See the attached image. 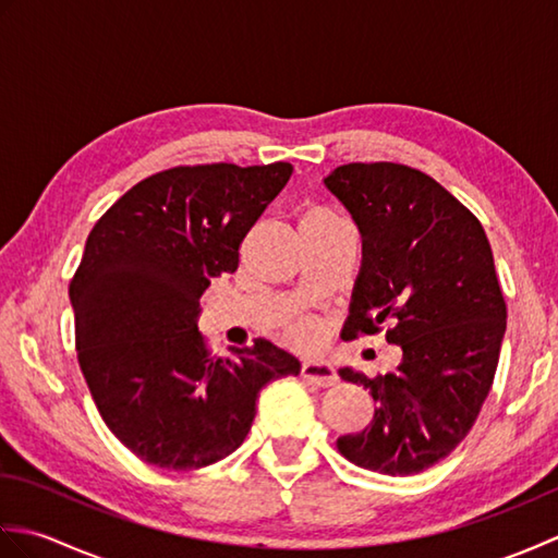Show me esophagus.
I'll return each mask as SVG.
<instances>
[{
	"label": "esophagus",
	"mask_w": 558,
	"mask_h": 558,
	"mask_svg": "<svg viewBox=\"0 0 558 558\" xmlns=\"http://www.w3.org/2000/svg\"><path fill=\"white\" fill-rule=\"evenodd\" d=\"M304 381L316 384L322 388H330L338 384V374L333 372V366L326 364V362H304L302 369H300Z\"/></svg>",
	"instance_id": "34e87169"
}]
</instances>
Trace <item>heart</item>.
I'll return each instance as SVG.
<instances>
[{"label":"heart","mask_w":558,"mask_h":558,"mask_svg":"<svg viewBox=\"0 0 558 558\" xmlns=\"http://www.w3.org/2000/svg\"><path fill=\"white\" fill-rule=\"evenodd\" d=\"M314 216H322V213H314ZM312 218V216H310ZM282 333L298 348H314L322 340V326H318L314 318H290V322L282 326Z\"/></svg>","instance_id":"obj_1"}]
</instances>
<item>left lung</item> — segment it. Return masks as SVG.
<instances>
[{"mask_svg":"<svg viewBox=\"0 0 558 558\" xmlns=\"http://www.w3.org/2000/svg\"><path fill=\"white\" fill-rule=\"evenodd\" d=\"M326 186L362 232V268L342 340L374 336L402 348L398 369L342 381L369 388L372 424L338 438L350 462L417 475L465 438L494 384L506 300L482 222L408 165L350 162Z\"/></svg>","mask_w":558,"mask_h":558,"instance_id":"8db88e82","label":"left lung"}]
</instances>
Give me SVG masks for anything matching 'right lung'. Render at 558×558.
Listing matches in <instances>:
<instances>
[{
  "label": "right lung",
  "mask_w": 558,
  "mask_h": 558,
  "mask_svg": "<svg viewBox=\"0 0 558 558\" xmlns=\"http://www.w3.org/2000/svg\"><path fill=\"white\" fill-rule=\"evenodd\" d=\"M292 174L290 162L180 165L114 201L69 282L76 354L102 422L148 465L198 470L240 448L258 390L298 376L268 340L210 354L198 300Z\"/></svg>",
  "instance_id": "right-lung-1"
}]
</instances>
